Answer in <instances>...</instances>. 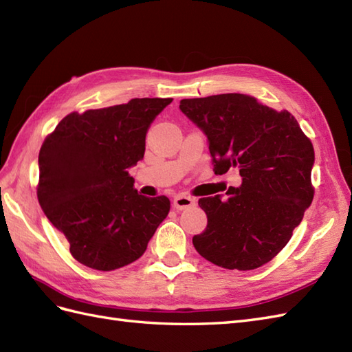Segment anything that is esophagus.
<instances>
[{"label":"esophagus","mask_w":352,"mask_h":352,"mask_svg":"<svg viewBox=\"0 0 352 352\" xmlns=\"http://www.w3.org/2000/svg\"><path fill=\"white\" fill-rule=\"evenodd\" d=\"M195 204H196L195 197L187 196V195H177L174 197V201H173L174 208L178 210V211H183L186 208H190V206H193Z\"/></svg>","instance_id":"1"}]
</instances>
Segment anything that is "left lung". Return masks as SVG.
Listing matches in <instances>:
<instances>
[{"instance_id": "left-lung-1", "label": "left lung", "mask_w": 352, "mask_h": 352, "mask_svg": "<svg viewBox=\"0 0 352 352\" xmlns=\"http://www.w3.org/2000/svg\"><path fill=\"white\" fill-rule=\"evenodd\" d=\"M182 110L208 138L214 173L239 170L228 197H201L208 224L193 236L197 253L224 269L270 262L311 205L314 147L294 117L242 94L182 99Z\"/></svg>"}]
</instances>
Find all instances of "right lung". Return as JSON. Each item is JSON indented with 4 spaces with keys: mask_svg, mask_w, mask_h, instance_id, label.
<instances>
[{
    "mask_svg": "<svg viewBox=\"0 0 352 352\" xmlns=\"http://www.w3.org/2000/svg\"><path fill=\"white\" fill-rule=\"evenodd\" d=\"M170 98L129 102L64 117L44 140L37 196L49 221L82 265L114 270L140 258L170 204L133 187L129 168L146 151V135Z\"/></svg>",
    "mask_w": 352,
    "mask_h": 352,
    "instance_id": "right-lung-1",
    "label": "right lung"
}]
</instances>
